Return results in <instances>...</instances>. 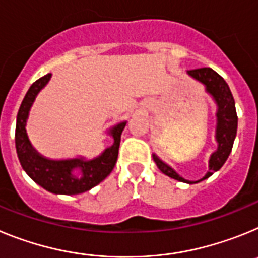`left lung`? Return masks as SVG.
Here are the masks:
<instances>
[{
    "mask_svg": "<svg viewBox=\"0 0 258 258\" xmlns=\"http://www.w3.org/2000/svg\"><path fill=\"white\" fill-rule=\"evenodd\" d=\"M187 75L202 83L206 86V92L212 95L213 101L217 104V125H216V141H217V150L209 157V170L207 174L199 181H187L182 178L178 173L173 169L172 166L164 163L155 154H152L154 161L156 163L157 168L170 178L177 181L186 182V183H198L203 179L209 178L214 172L221 169V166L227 160L230 152L232 150L234 140L236 137V129H238V116H236L235 101L231 94L229 85L220 75L212 68H197V70L187 71Z\"/></svg>",
    "mask_w": 258,
    "mask_h": 258,
    "instance_id": "left-lung-1",
    "label": "left lung"
}]
</instances>
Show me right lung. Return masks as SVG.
<instances>
[{
  "mask_svg": "<svg viewBox=\"0 0 258 258\" xmlns=\"http://www.w3.org/2000/svg\"><path fill=\"white\" fill-rule=\"evenodd\" d=\"M51 74L45 75L32 84L26 97L20 104L19 112L17 116V127H15V147L19 161L23 169L41 187L52 194L63 195H76L89 191L98 183H101L117 161L118 147L121 133L124 131L126 121L118 122L109 129L112 136L113 143L102 152L99 156L92 160H86L84 157H75L67 160H51L38 154L31 145L27 136L26 125L28 118L29 109L35 102L36 97L44 89Z\"/></svg>",
  "mask_w": 258,
  "mask_h": 258,
  "instance_id": "add662e5",
  "label": "right lung"
}]
</instances>
